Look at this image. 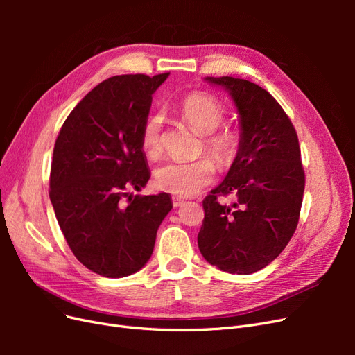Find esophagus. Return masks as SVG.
I'll return each instance as SVG.
<instances>
[{
  "label": "esophagus",
  "mask_w": 355,
  "mask_h": 355,
  "mask_svg": "<svg viewBox=\"0 0 355 355\" xmlns=\"http://www.w3.org/2000/svg\"><path fill=\"white\" fill-rule=\"evenodd\" d=\"M171 202H173L175 207H179V206H182V204H184V200H180L179 197H171Z\"/></svg>",
  "instance_id": "esophagus-1"
}]
</instances>
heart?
<instances>
[{"instance_id": "heart-1", "label": "heart", "mask_w": 355, "mask_h": 355, "mask_svg": "<svg viewBox=\"0 0 355 355\" xmlns=\"http://www.w3.org/2000/svg\"><path fill=\"white\" fill-rule=\"evenodd\" d=\"M179 114L191 130L202 136V146L220 167L230 166L237 157L240 139L232 128L223 127V103L211 94L196 92L188 94L179 106ZM142 149L148 158H158L163 153V115L154 112L146 118L142 127ZM216 167L202 157L189 163L170 161L154 171V184L158 189L179 197L197 196L209 187Z\"/></svg>"}]
</instances>
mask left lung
Listing matches in <instances>:
<instances>
[{
	"instance_id": "left-lung-1",
	"label": "left lung",
	"mask_w": 355,
	"mask_h": 355,
	"mask_svg": "<svg viewBox=\"0 0 355 355\" xmlns=\"http://www.w3.org/2000/svg\"><path fill=\"white\" fill-rule=\"evenodd\" d=\"M230 93L240 115V146L223 182L204 198L198 249L219 270L247 275L280 254L299 222L305 173L295 127L272 96L241 78L207 77ZM235 193L232 207L217 197Z\"/></svg>"
}]
</instances>
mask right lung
<instances>
[{"label":"right lung","instance_id":"1","mask_svg":"<svg viewBox=\"0 0 355 355\" xmlns=\"http://www.w3.org/2000/svg\"><path fill=\"white\" fill-rule=\"evenodd\" d=\"M168 72L116 75L84 96L63 123L53 151L50 200L75 257L90 271L121 278L153 254L170 196L122 198L151 178L142 127Z\"/></svg>","mask_w":355,"mask_h":355}]
</instances>
